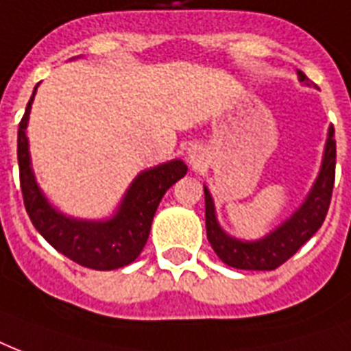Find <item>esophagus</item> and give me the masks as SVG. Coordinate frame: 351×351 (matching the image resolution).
<instances>
[{
  "label": "esophagus",
  "instance_id": "34e87169",
  "mask_svg": "<svg viewBox=\"0 0 351 351\" xmlns=\"http://www.w3.org/2000/svg\"><path fill=\"white\" fill-rule=\"evenodd\" d=\"M201 159H203L201 148H197V146H194V148H190V150H189V161L192 162L194 167H197V165H199Z\"/></svg>",
  "mask_w": 351,
  "mask_h": 351
}]
</instances>
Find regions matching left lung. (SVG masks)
I'll return each mask as SVG.
<instances>
[{"instance_id":"left-lung-1","label":"left lung","mask_w":351,"mask_h":351,"mask_svg":"<svg viewBox=\"0 0 351 351\" xmlns=\"http://www.w3.org/2000/svg\"><path fill=\"white\" fill-rule=\"evenodd\" d=\"M297 75L298 82H302L304 86L308 88L315 86L302 71H297ZM335 130L330 126L320 170L302 205L276 229L258 240H240L221 229L213 195L203 184L206 238L219 260L229 267L245 269V271H273L287 262L320 229V225L324 223L326 214L330 208L333 183H335Z\"/></svg>"}]
</instances>
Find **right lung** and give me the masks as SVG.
<instances>
[{"label": "right lung", "mask_w": 351, "mask_h": 351, "mask_svg": "<svg viewBox=\"0 0 351 351\" xmlns=\"http://www.w3.org/2000/svg\"><path fill=\"white\" fill-rule=\"evenodd\" d=\"M38 86L40 84L32 91L18 130L20 184L27 214L38 232L56 251L78 265L97 271L124 267L145 249L162 195L173 183L184 178L189 167L181 159H172L137 173L110 218L80 219L67 216L51 205L32 172L27 124Z\"/></svg>", "instance_id": "right-lung-1"}]
</instances>
